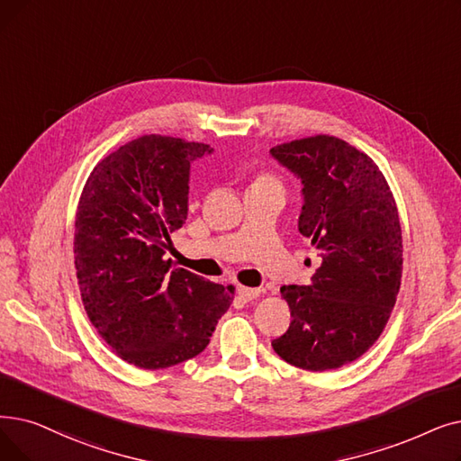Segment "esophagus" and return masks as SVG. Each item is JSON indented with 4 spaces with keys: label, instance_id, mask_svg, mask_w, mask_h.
<instances>
[{
    "label": "esophagus",
    "instance_id": "esophagus-1",
    "mask_svg": "<svg viewBox=\"0 0 461 461\" xmlns=\"http://www.w3.org/2000/svg\"><path fill=\"white\" fill-rule=\"evenodd\" d=\"M237 295L243 299V302H252V299H256L259 295V290L258 288H247V286H237Z\"/></svg>",
    "mask_w": 461,
    "mask_h": 461
}]
</instances>
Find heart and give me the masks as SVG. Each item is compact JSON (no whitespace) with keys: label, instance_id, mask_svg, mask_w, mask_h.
I'll use <instances>...</instances> for the list:
<instances>
[{"label":"heart","instance_id":"1","mask_svg":"<svg viewBox=\"0 0 461 461\" xmlns=\"http://www.w3.org/2000/svg\"><path fill=\"white\" fill-rule=\"evenodd\" d=\"M266 183H276V181H275L273 176H269V175H262V176L256 178L254 185H266Z\"/></svg>","mask_w":461,"mask_h":461}]
</instances>
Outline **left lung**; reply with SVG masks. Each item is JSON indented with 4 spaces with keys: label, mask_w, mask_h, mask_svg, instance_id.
Returning <instances> with one entry per match:
<instances>
[{
    "label": "left lung",
    "mask_w": 461,
    "mask_h": 461,
    "mask_svg": "<svg viewBox=\"0 0 461 461\" xmlns=\"http://www.w3.org/2000/svg\"><path fill=\"white\" fill-rule=\"evenodd\" d=\"M271 156L302 178L297 228L320 258L311 285L280 288L292 322L271 347L299 369L343 367L375 345L395 305L403 271L395 199L373 159L343 139H295Z\"/></svg>",
    "instance_id": "left-lung-1"
}]
</instances>
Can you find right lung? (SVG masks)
<instances>
[{"label":"right lung","mask_w":461,"mask_h":461,"mask_svg":"<svg viewBox=\"0 0 461 461\" xmlns=\"http://www.w3.org/2000/svg\"><path fill=\"white\" fill-rule=\"evenodd\" d=\"M211 152L143 135L105 156L78 199L73 252L86 314L135 367L166 369L203 352L233 302V286L164 259L188 216L190 164Z\"/></svg>","instance_id":"add662e5"}]
</instances>
